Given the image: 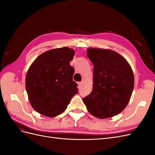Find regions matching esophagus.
<instances>
[{
	"instance_id": "1",
	"label": "esophagus",
	"mask_w": 155,
	"mask_h": 155,
	"mask_svg": "<svg viewBox=\"0 0 155 155\" xmlns=\"http://www.w3.org/2000/svg\"><path fill=\"white\" fill-rule=\"evenodd\" d=\"M83 82H84V81H82L81 82H79V84H78V87H79V88H81V87L83 86Z\"/></svg>"
}]
</instances>
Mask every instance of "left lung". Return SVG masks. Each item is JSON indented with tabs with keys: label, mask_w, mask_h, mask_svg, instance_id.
<instances>
[{
	"label": "left lung",
	"mask_w": 155,
	"mask_h": 155,
	"mask_svg": "<svg viewBox=\"0 0 155 155\" xmlns=\"http://www.w3.org/2000/svg\"><path fill=\"white\" fill-rule=\"evenodd\" d=\"M94 65L93 88L83 98L88 111L98 118H111L129 104L134 85L133 70L124 57L109 49H87Z\"/></svg>",
	"instance_id": "obj_1"
}]
</instances>
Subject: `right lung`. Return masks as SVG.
Segmentation results:
<instances>
[{
    "mask_svg": "<svg viewBox=\"0 0 155 155\" xmlns=\"http://www.w3.org/2000/svg\"><path fill=\"white\" fill-rule=\"evenodd\" d=\"M75 51L68 47L52 49L41 54L32 63L26 76V90L35 111L48 117L66 110L78 93L70 66Z\"/></svg>",
    "mask_w": 155,
    "mask_h": 155,
    "instance_id": "right-lung-1",
    "label": "right lung"
}]
</instances>
